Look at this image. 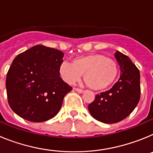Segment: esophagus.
I'll return each instance as SVG.
<instances>
[{
	"label": "esophagus",
	"mask_w": 153,
	"mask_h": 153,
	"mask_svg": "<svg viewBox=\"0 0 153 153\" xmlns=\"http://www.w3.org/2000/svg\"><path fill=\"white\" fill-rule=\"evenodd\" d=\"M74 90H75L76 92H78V93H84V90H82V89H79V88H74Z\"/></svg>",
	"instance_id": "1"
}]
</instances>
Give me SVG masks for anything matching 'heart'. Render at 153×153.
<instances>
[{
  "label": "heart",
  "instance_id": "obj_1",
  "mask_svg": "<svg viewBox=\"0 0 153 153\" xmlns=\"http://www.w3.org/2000/svg\"><path fill=\"white\" fill-rule=\"evenodd\" d=\"M59 73L65 82L73 84L80 79L94 90H102L114 83L119 74L117 62L102 53H89L74 58L72 63L63 61Z\"/></svg>",
  "mask_w": 153,
  "mask_h": 153
}]
</instances>
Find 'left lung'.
Masks as SVG:
<instances>
[{
  "label": "left lung",
  "mask_w": 153,
  "mask_h": 153,
  "mask_svg": "<svg viewBox=\"0 0 153 153\" xmlns=\"http://www.w3.org/2000/svg\"><path fill=\"white\" fill-rule=\"evenodd\" d=\"M120 69L118 82L111 89L97 94L88 109L92 117L104 123H116L126 118L140 99V74L129 56L115 53Z\"/></svg>",
  "instance_id": "obj_1"
}]
</instances>
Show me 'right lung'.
<instances>
[{"instance_id": "1", "label": "right lung", "mask_w": 153, "mask_h": 153, "mask_svg": "<svg viewBox=\"0 0 153 153\" xmlns=\"http://www.w3.org/2000/svg\"><path fill=\"white\" fill-rule=\"evenodd\" d=\"M60 51L36 45L17 55L6 78L8 103L14 113L30 122L54 117L72 87L60 76Z\"/></svg>"}]
</instances>
